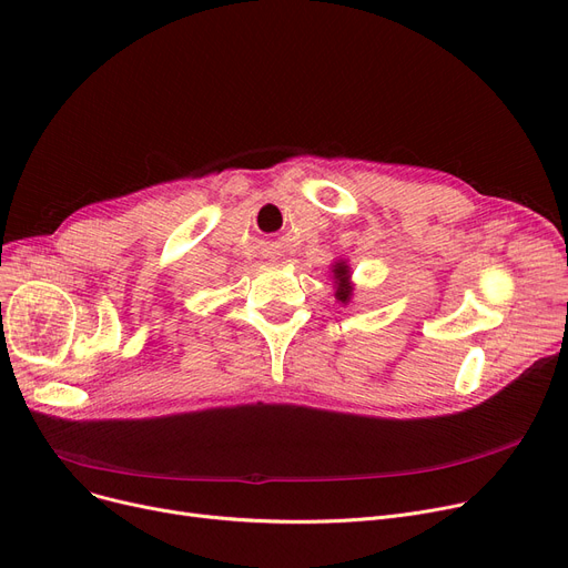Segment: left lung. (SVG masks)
<instances>
[{
	"mask_svg": "<svg viewBox=\"0 0 568 568\" xmlns=\"http://www.w3.org/2000/svg\"><path fill=\"white\" fill-rule=\"evenodd\" d=\"M335 280H337V301H343V303H347L349 301V296H352V286L347 284V280H349V267L345 265V263H335Z\"/></svg>",
	"mask_w": 568,
	"mask_h": 568,
	"instance_id": "left-lung-1",
	"label": "left lung"
}]
</instances>
